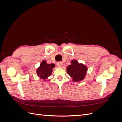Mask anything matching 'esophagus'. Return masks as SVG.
<instances>
[{
	"mask_svg": "<svg viewBox=\"0 0 122 122\" xmlns=\"http://www.w3.org/2000/svg\"><path fill=\"white\" fill-rule=\"evenodd\" d=\"M57 66L58 67H61L62 66V63L61 62H57Z\"/></svg>",
	"mask_w": 122,
	"mask_h": 122,
	"instance_id": "1",
	"label": "esophagus"
}]
</instances>
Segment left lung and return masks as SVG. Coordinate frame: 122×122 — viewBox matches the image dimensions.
Wrapping results in <instances>:
<instances>
[{
    "label": "left lung",
    "instance_id": "1",
    "mask_svg": "<svg viewBox=\"0 0 122 122\" xmlns=\"http://www.w3.org/2000/svg\"><path fill=\"white\" fill-rule=\"evenodd\" d=\"M67 72L73 78V81L82 80L86 75L87 68L83 64H79L76 60L71 61V65L67 67Z\"/></svg>",
    "mask_w": 122,
    "mask_h": 122
}]
</instances>
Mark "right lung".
I'll list each match as a JSON object with an SVG mask.
<instances>
[{"instance_id":"add662e5","label":"right lung","mask_w":122,"mask_h":122,"mask_svg":"<svg viewBox=\"0 0 122 122\" xmlns=\"http://www.w3.org/2000/svg\"><path fill=\"white\" fill-rule=\"evenodd\" d=\"M55 67L53 64H47L45 61H43L40 65V67L36 70L38 76L41 78L45 80L49 76H50L52 72V69Z\"/></svg>"}]
</instances>
